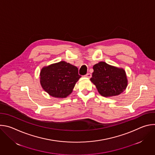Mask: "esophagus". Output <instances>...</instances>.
Returning a JSON list of instances; mask_svg holds the SVG:
<instances>
[{
    "label": "esophagus",
    "instance_id": "esophagus-1",
    "mask_svg": "<svg viewBox=\"0 0 155 155\" xmlns=\"http://www.w3.org/2000/svg\"><path fill=\"white\" fill-rule=\"evenodd\" d=\"M85 77H87V78H91V74H90V73H88V74H87L86 75H85Z\"/></svg>",
    "mask_w": 155,
    "mask_h": 155
}]
</instances>
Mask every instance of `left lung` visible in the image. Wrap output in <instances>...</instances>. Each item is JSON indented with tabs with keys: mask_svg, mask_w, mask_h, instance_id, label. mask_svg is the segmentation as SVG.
Segmentation results:
<instances>
[{
	"mask_svg": "<svg viewBox=\"0 0 155 155\" xmlns=\"http://www.w3.org/2000/svg\"><path fill=\"white\" fill-rule=\"evenodd\" d=\"M91 81L96 86L99 93L104 97L120 95L127 86L125 71L101 61L94 65Z\"/></svg>",
	"mask_w": 155,
	"mask_h": 155,
	"instance_id": "obj_1",
	"label": "left lung"
}]
</instances>
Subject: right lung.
<instances>
[{
	"mask_svg": "<svg viewBox=\"0 0 155 155\" xmlns=\"http://www.w3.org/2000/svg\"><path fill=\"white\" fill-rule=\"evenodd\" d=\"M80 77L76 66L60 61L41 69L40 82L43 89L50 96L65 98L72 93Z\"/></svg>",
	"mask_w": 155,
	"mask_h": 155,
	"instance_id": "obj_1",
	"label": "right lung"
}]
</instances>
